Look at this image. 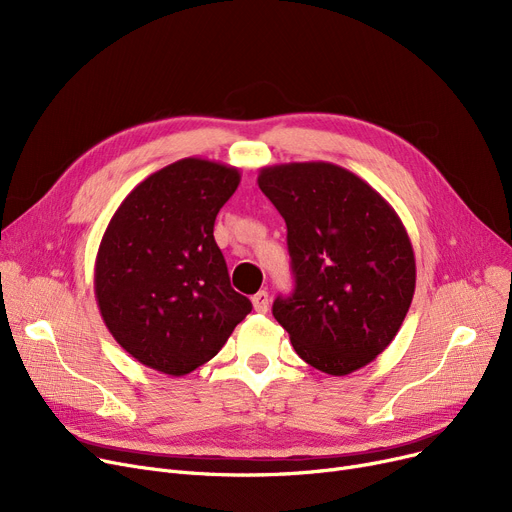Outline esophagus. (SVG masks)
<instances>
[{"label":"esophagus","mask_w":512,"mask_h":512,"mask_svg":"<svg viewBox=\"0 0 512 512\" xmlns=\"http://www.w3.org/2000/svg\"><path fill=\"white\" fill-rule=\"evenodd\" d=\"M253 307L257 313H265L267 307H270V294H267L265 290H259L257 294H253Z\"/></svg>","instance_id":"1"}]
</instances>
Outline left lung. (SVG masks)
Returning <instances> with one entry per match:
<instances>
[{
  "label": "left lung",
  "instance_id": "obj_1",
  "mask_svg": "<svg viewBox=\"0 0 512 512\" xmlns=\"http://www.w3.org/2000/svg\"><path fill=\"white\" fill-rule=\"evenodd\" d=\"M257 184L288 228L294 292L274 317L311 367L346 375L394 340L415 294V253L398 213L328 161L263 168Z\"/></svg>",
  "mask_w": 512,
  "mask_h": 512
}]
</instances>
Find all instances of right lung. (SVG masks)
<instances>
[{"mask_svg":"<svg viewBox=\"0 0 512 512\" xmlns=\"http://www.w3.org/2000/svg\"><path fill=\"white\" fill-rule=\"evenodd\" d=\"M240 172L201 157L161 168L130 191L95 259L107 330L139 363L186 375L220 353L253 305L232 286L215 215Z\"/></svg>","mask_w":512,"mask_h":512,"instance_id":"right-lung-1","label":"right lung"}]
</instances>
